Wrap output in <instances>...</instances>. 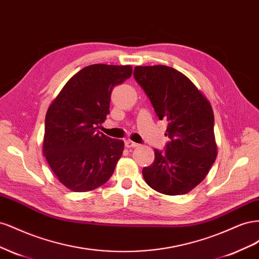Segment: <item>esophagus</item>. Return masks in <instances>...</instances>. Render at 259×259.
<instances>
[{
    "label": "esophagus",
    "mask_w": 259,
    "mask_h": 259,
    "mask_svg": "<svg viewBox=\"0 0 259 259\" xmlns=\"http://www.w3.org/2000/svg\"><path fill=\"white\" fill-rule=\"evenodd\" d=\"M138 146H139L138 144L134 143V142H133V140H131V139L125 140V147H126V148H136V147H138Z\"/></svg>",
    "instance_id": "esophagus-1"
}]
</instances>
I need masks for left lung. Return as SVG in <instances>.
<instances>
[{"label":"left lung","instance_id":"8db88e82","mask_svg":"<svg viewBox=\"0 0 259 259\" xmlns=\"http://www.w3.org/2000/svg\"><path fill=\"white\" fill-rule=\"evenodd\" d=\"M134 77L160 120L167 121L169 142L154 149V161L144 167L145 182L167 195L191 191L208 174L217 156L214 113L206 97L188 77L167 66H137Z\"/></svg>","mask_w":259,"mask_h":259}]
</instances>
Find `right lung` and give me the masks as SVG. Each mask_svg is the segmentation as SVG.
I'll return each mask as SVG.
<instances>
[{
  "mask_svg": "<svg viewBox=\"0 0 259 259\" xmlns=\"http://www.w3.org/2000/svg\"><path fill=\"white\" fill-rule=\"evenodd\" d=\"M132 71L131 66L85 67L66 83L49 107L43 153L68 189L91 191L112 176L124 143L97 128L110 113L113 88L131 77Z\"/></svg>",
  "mask_w": 259,
  "mask_h": 259,
  "instance_id": "obj_1",
  "label": "right lung"
}]
</instances>
